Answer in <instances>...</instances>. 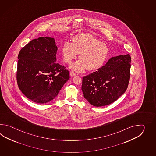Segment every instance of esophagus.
I'll return each instance as SVG.
<instances>
[{
    "label": "esophagus",
    "mask_w": 156,
    "mask_h": 156,
    "mask_svg": "<svg viewBox=\"0 0 156 156\" xmlns=\"http://www.w3.org/2000/svg\"><path fill=\"white\" fill-rule=\"evenodd\" d=\"M70 76L72 77L75 76L76 75V73H73V71H70Z\"/></svg>",
    "instance_id": "obj_1"
}]
</instances>
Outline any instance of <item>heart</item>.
<instances>
[{"mask_svg": "<svg viewBox=\"0 0 156 156\" xmlns=\"http://www.w3.org/2000/svg\"><path fill=\"white\" fill-rule=\"evenodd\" d=\"M63 60L70 63L79 54L80 60L70 66L77 73L84 70H98L105 62L109 48L105 43L101 42L90 34H80L73 38V42H65L62 47Z\"/></svg>", "mask_w": 156, "mask_h": 156, "instance_id": "obj_1", "label": "heart"}]
</instances>
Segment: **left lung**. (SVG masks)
Wrapping results in <instances>:
<instances>
[{
  "instance_id": "8db88e82",
  "label": "left lung",
  "mask_w": 156,
  "mask_h": 156,
  "mask_svg": "<svg viewBox=\"0 0 156 156\" xmlns=\"http://www.w3.org/2000/svg\"><path fill=\"white\" fill-rule=\"evenodd\" d=\"M130 62L129 54L113 57L98 71L83 77L81 89L84 98L97 107L115 101L128 88Z\"/></svg>"
}]
</instances>
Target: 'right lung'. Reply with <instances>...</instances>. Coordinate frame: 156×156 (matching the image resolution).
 I'll use <instances>...</instances> for the list:
<instances>
[{"instance_id": "add662e5", "label": "right lung", "mask_w": 156, "mask_h": 156, "mask_svg": "<svg viewBox=\"0 0 156 156\" xmlns=\"http://www.w3.org/2000/svg\"><path fill=\"white\" fill-rule=\"evenodd\" d=\"M57 51L54 38L41 37L27 44L18 54V86L33 102L51 101L70 78L69 71L56 63Z\"/></svg>"}]
</instances>
